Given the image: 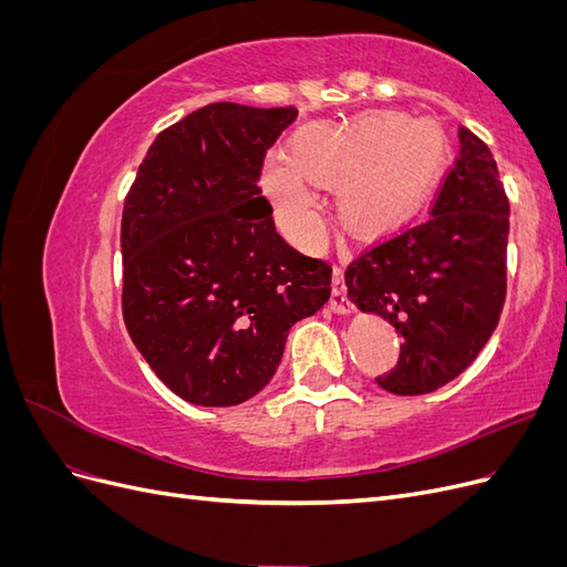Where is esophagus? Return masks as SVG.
<instances>
[{"instance_id": "34e87169", "label": "esophagus", "mask_w": 567, "mask_h": 567, "mask_svg": "<svg viewBox=\"0 0 567 567\" xmlns=\"http://www.w3.org/2000/svg\"><path fill=\"white\" fill-rule=\"evenodd\" d=\"M331 312L346 317V315H352V305L346 296V286H342V269H333V290H331Z\"/></svg>"}]
</instances>
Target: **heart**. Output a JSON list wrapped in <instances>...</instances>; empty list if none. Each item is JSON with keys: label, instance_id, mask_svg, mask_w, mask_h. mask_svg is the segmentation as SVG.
<instances>
[{"label": "heart", "instance_id": "1", "mask_svg": "<svg viewBox=\"0 0 567 567\" xmlns=\"http://www.w3.org/2000/svg\"><path fill=\"white\" fill-rule=\"evenodd\" d=\"M447 156L450 136L435 117L379 111L305 136L296 161L267 158L262 188L290 241L315 248L326 221L307 179L338 188V213L348 229L373 236L402 225L419 208Z\"/></svg>", "mask_w": 567, "mask_h": 567}]
</instances>
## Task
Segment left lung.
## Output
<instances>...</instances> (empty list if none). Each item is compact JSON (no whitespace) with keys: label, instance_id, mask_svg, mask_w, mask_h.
Returning <instances> with one entry per match:
<instances>
[{"label":"left lung","instance_id":"8db88e82","mask_svg":"<svg viewBox=\"0 0 567 567\" xmlns=\"http://www.w3.org/2000/svg\"><path fill=\"white\" fill-rule=\"evenodd\" d=\"M458 144L431 215L346 271L348 298L404 338L398 367L375 379L392 394H425L454 381L502 317L508 198L489 148L466 127H458Z\"/></svg>","mask_w":567,"mask_h":567}]
</instances>
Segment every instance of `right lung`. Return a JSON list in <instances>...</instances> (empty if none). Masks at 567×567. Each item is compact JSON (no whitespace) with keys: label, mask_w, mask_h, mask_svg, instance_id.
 I'll return each instance as SVG.
<instances>
[{"label":"right lung","mask_w":567,"mask_h":567,"mask_svg":"<svg viewBox=\"0 0 567 567\" xmlns=\"http://www.w3.org/2000/svg\"><path fill=\"white\" fill-rule=\"evenodd\" d=\"M298 109L217 101L163 130L125 198L123 317L158 379L198 406L255 398L296 321L331 298V265L290 248L257 186Z\"/></svg>","instance_id":"add662e5"}]
</instances>
